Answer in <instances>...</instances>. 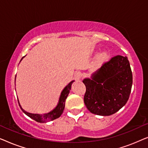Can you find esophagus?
Instances as JSON below:
<instances>
[{"mask_svg":"<svg viewBox=\"0 0 148 148\" xmlns=\"http://www.w3.org/2000/svg\"><path fill=\"white\" fill-rule=\"evenodd\" d=\"M82 74L80 72H77L75 73V79L77 81H79L81 80V79H82Z\"/></svg>","mask_w":148,"mask_h":148,"instance_id":"34e87169","label":"esophagus"}]
</instances>
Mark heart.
<instances>
[{
    "mask_svg": "<svg viewBox=\"0 0 148 148\" xmlns=\"http://www.w3.org/2000/svg\"><path fill=\"white\" fill-rule=\"evenodd\" d=\"M110 58V53L107 50H104L101 52L97 57L96 65L97 66H100L108 61Z\"/></svg>",
    "mask_w": 148,
    "mask_h": 148,
    "instance_id": "b5f03b06",
    "label": "heart"
}]
</instances>
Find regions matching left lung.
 Listing matches in <instances>:
<instances>
[{"label": "left lung", "mask_w": 148, "mask_h": 148, "mask_svg": "<svg viewBox=\"0 0 148 148\" xmlns=\"http://www.w3.org/2000/svg\"><path fill=\"white\" fill-rule=\"evenodd\" d=\"M84 103L89 111L110 116L126 104L130 96L133 75L127 56L117 55L85 78Z\"/></svg>", "instance_id": "8db88e82"}]
</instances>
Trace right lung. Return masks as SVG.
<instances>
[{
	"label": "right lung",
	"instance_id": "right-lung-1",
	"mask_svg": "<svg viewBox=\"0 0 148 148\" xmlns=\"http://www.w3.org/2000/svg\"><path fill=\"white\" fill-rule=\"evenodd\" d=\"M25 56H23V57L21 58L20 62L21 61L22 59H23ZM74 82V80L71 81L69 84L66 85V86L64 87V88L62 90L61 93H60L57 105H56L55 108L52 109V110L51 111H50L49 112L44 113V114H34V113L28 112L25 110H23V108H22L21 106V104H20L19 100H18V102H19L20 108H21V110L23 111L27 116L30 117V118L32 119H34V121H37L38 123H47L49 122V121H53L56 119H58V117H60V115L62 114V112H63L64 106H65L66 99L67 98L69 94L71 89V85Z\"/></svg>",
	"mask_w": 148,
	"mask_h": 148
}]
</instances>
